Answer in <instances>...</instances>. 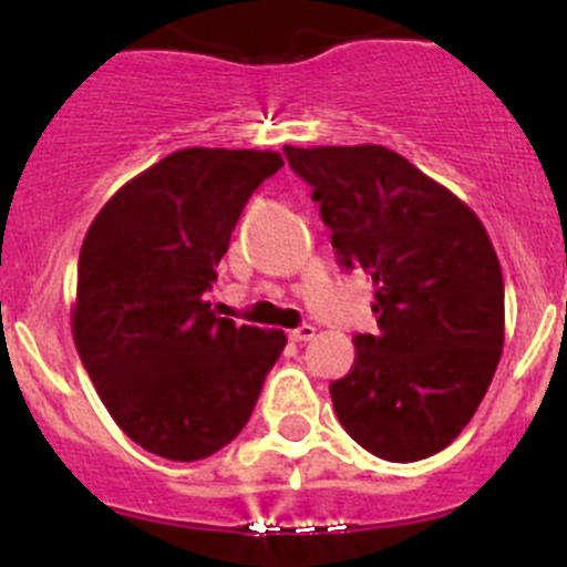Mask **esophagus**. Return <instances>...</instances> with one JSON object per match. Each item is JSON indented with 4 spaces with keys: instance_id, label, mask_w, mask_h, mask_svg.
I'll return each mask as SVG.
<instances>
[{
    "instance_id": "34e87169",
    "label": "esophagus",
    "mask_w": 567,
    "mask_h": 567,
    "mask_svg": "<svg viewBox=\"0 0 567 567\" xmlns=\"http://www.w3.org/2000/svg\"><path fill=\"white\" fill-rule=\"evenodd\" d=\"M312 338H316V327H310V323H301L299 329L290 332V340H293V343H307V340Z\"/></svg>"
}]
</instances>
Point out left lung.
<instances>
[{"instance_id": "8db88e82", "label": "left lung", "mask_w": 567, "mask_h": 567, "mask_svg": "<svg viewBox=\"0 0 567 567\" xmlns=\"http://www.w3.org/2000/svg\"><path fill=\"white\" fill-rule=\"evenodd\" d=\"M312 188L343 268L373 279L379 332L329 384L343 430L377 457L443 452L485 399L502 360L504 279L465 202L384 146H285Z\"/></svg>"}]
</instances>
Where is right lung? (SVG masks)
Segmentation results:
<instances>
[{
    "label": "right lung",
    "instance_id": "add662e5",
    "mask_svg": "<svg viewBox=\"0 0 567 567\" xmlns=\"http://www.w3.org/2000/svg\"><path fill=\"white\" fill-rule=\"evenodd\" d=\"M279 152L190 146L115 190L82 240L71 332L124 435L194 463L238 437L279 329L238 327L205 301L246 202L282 168Z\"/></svg>",
    "mask_w": 567,
    "mask_h": 567
}]
</instances>
